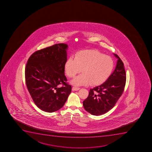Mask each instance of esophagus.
I'll use <instances>...</instances> for the list:
<instances>
[{"label":"esophagus","mask_w":152,"mask_h":152,"mask_svg":"<svg viewBox=\"0 0 152 152\" xmlns=\"http://www.w3.org/2000/svg\"><path fill=\"white\" fill-rule=\"evenodd\" d=\"M80 88L77 87H73V88H72L73 91H78L79 90H80Z\"/></svg>","instance_id":"1"}]
</instances>
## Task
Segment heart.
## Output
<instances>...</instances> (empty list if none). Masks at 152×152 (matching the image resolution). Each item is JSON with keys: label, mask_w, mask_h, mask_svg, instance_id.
<instances>
[{"label": "heart", "mask_w": 152, "mask_h": 152, "mask_svg": "<svg viewBox=\"0 0 152 152\" xmlns=\"http://www.w3.org/2000/svg\"><path fill=\"white\" fill-rule=\"evenodd\" d=\"M114 67L112 57L96 50L80 51L75 54V57L68 58L64 64L65 73L70 78L75 77L82 69L83 73L71 82L75 86L90 83L93 85L101 84L110 77Z\"/></svg>", "instance_id": "obj_1"}]
</instances>
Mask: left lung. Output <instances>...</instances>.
Here are the masks:
<instances>
[{
	"label": "left lung",
	"mask_w": 152,
	"mask_h": 152,
	"mask_svg": "<svg viewBox=\"0 0 152 152\" xmlns=\"http://www.w3.org/2000/svg\"><path fill=\"white\" fill-rule=\"evenodd\" d=\"M115 69L103 84L90 90L88 98L83 102L86 111L94 115H102L114 107L123 93L126 83L124 64L118 56Z\"/></svg>",
	"instance_id": "obj_1"
}]
</instances>
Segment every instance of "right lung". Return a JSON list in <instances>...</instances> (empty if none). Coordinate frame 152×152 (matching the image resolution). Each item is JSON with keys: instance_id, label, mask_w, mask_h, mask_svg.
Listing matches in <instances>:
<instances>
[{"instance_id": "1", "label": "right lung", "mask_w": 152, "mask_h": 152, "mask_svg": "<svg viewBox=\"0 0 152 152\" xmlns=\"http://www.w3.org/2000/svg\"><path fill=\"white\" fill-rule=\"evenodd\" d=\"M67 45L56 44L33 53L25 68V81L35 104L53 113L63 107L72 87L64 75ZM62 84L63 86H57Z\"/></svg>"}]
</instances>
